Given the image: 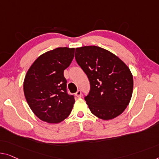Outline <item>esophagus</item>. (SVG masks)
I'll list each match as a JSON object with an SVG mask.
<instances>
[{
  "mask_svg": "<svg viewBox=\"0 0 159 159\" xmlns=\"http://www.w3.org/2000/svg\"><path fill=\"white\" fill-rule=\"evenodd\" d=\"M75 96L78 97V98H80V97H81V96H82L81 91H80V90H79V91H78L76 93H75Z\"/></svg>",
  "mask_w": 159,
  "mask_h": 159,
  "instance_id": "34e87169",
  "label": "esophagus"
}]
</instances>
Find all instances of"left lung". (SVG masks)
<instances>
[{
  "mask_svg": "<svg viewBox=\"0 0 159 159\" xmlns=\"http://www.w3.org/2000/svg\"><path fill=\"white\" fill-rule=\"evenodd\" d=\"M75 58L90 81L91 89L85 100L91 113L103 120L121 114L134 88L129 68L111 52L96 46L75 48Z\"/></svg>",
  "mask_w": 159,
  "mask_h": 159,
  "instance_id": "1",
  "label": "left lung"
}]
</instances>
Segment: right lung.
Wrapping results in <instances>:
<instances>
[{"mask_svg":"<svg viewBox=\"0 0 159 159\" xmlns=\"http://www.w3.org/2000/svg\"><path fill=\"white\" fill-rule=\"evenodd\" d=\"M75 48L60 47L42 54L30 66L23 82L26 101L34 114L58 124L71 112L74 96L68 95L63 71L72 62Z\"/></svg>","mask_w":159,"mask_h":159,"instance_id":"add662e5","label":"right lung"}]
</instances>
